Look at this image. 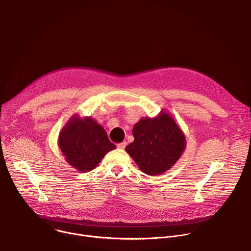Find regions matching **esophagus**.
I'll use <instances>...</instances> for the list:
<instances>
[{
    "label": "esophagus",
    "mask_w": 251,
    "mask_h": 251,
    "mask_svg": "<svg viewBox=\"0 0 251 251\" xmlns=\"http://www.w3.org/2000/svg\"><path fill=\"white\" fill-rule=\"evenodd\" d=\"M126 145H127V142H126V141H123V142L119 143V144L117 145V147H118L119 149H125Z\"/></svg>",
    "instance_id": "1"
}]
</instances>
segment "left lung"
Listing matches in <instances>:
<instances>
[{"instance_id": "left-lung-1", "label": "left lung", "mask_w": 251, "mask_h": 251, "mask_svg": "<svg viewBox=\"0 0 251 251\" xmlns=\"http://www.w3.org/2000/svg\"><path fill=\"white\" fill-rule=\"evenodd\" d=\"M134 141L125 148L139 169L157 176L170 170L186 149V136L167 111L141 118L133 128Z\"/></svg>"}]
</instances>
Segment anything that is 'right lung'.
Instances as JSON below:
<instances>
[{"mask_svg":"<svg viewBox=\"0 0 251 251\" xmlns=\"http://www.w3.org/2000/svg\"><path fill=\"white\" fill-rule=\"evenodd\" d=\"M58 147L66 162L86 173L95 169L103 157L116 146L107 137L104 128L92 117H71L59 132Z\"/></svg>","mask_w":251,"mask_h":251,"instance_id":"add662e5","label":"right lung"}]
</instances>
